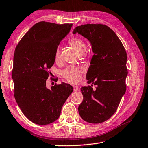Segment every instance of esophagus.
<instances>
[{"mask_svg": "<svg viewBox=\"0 0 148 148\" xmlns=\"http://www.w3.org/2000/svg\"><path fill=\"white\" fill-rule=\"evenodd\" d=\"M79 89V87L78 86H73V90L75 91H78Z\"/></svg>", "mask_w": 148, "mask_h": 148, "instance_id": "obj_1", "label": "esophagus"}]
</instances>
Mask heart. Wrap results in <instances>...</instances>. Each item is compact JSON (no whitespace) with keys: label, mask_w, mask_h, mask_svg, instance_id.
<instances>
[{"label":"heart","mask_w":148,"mask_h":148,"mask_svg":"<svg viewBox=\"0 0 148 148\" xmlns=\"http://www.w3.org/2000/svg\"><path fill=\"white\" fill-rule=\"evenodd\" d=\"M69 42L70 45L73 47L75 50L78 53H83L86 50V44L84 42L79 38H73L70 39ZM60 57V49L57 47L55 52V60H58L59 59ZM83 73V70L80 67H69L64 70L62 71V74L63 77L68 80L69 82L76 83H78L81 75Z\"/></svg>","instance_id":"1"}]
</instances>
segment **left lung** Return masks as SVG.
<instances>
[{
	"label": "left lung",
	"instance_id": "8db88e82",
	"mask_svg": "<svg viewBox=\"0 0 148 148\" xmlns=\"http://www.w3.org/2000/svg\"><path fill=\"white\" fill-rule=\"evenodd\" d=\"M86 38L94 53L87 71L88 87H82L83 101L80 117L91 123H100L114 115L126 91L127 55L122 42L108 26L87 24L76 27L73 34ZM92 84L96 85V90Z\"/></svg>",
	"mask_w": 148,
	"mask_h": 148
}]
</instances>
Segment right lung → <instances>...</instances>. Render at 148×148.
I'll use <instances>...</instances> for the list:
<instances>
[{"label": "right lung", "mask_w": 148, "mask_h": 148, "mask_svg": "<svg viewBox=\"0 0 148 148\" xmlns=\"http://www.w3.org/2000/svg\"><path fill=\"white\" fill-rule=\"evenodd\" d=\"M71 26L39 22L15 49L12 70L15 98L23 114L36 124L48 125L59 119L62 106L73 92L72 86L65 83L46 87L56 49Z\"/></svg>", "instance_id": "obj_1"}]
</instances>
